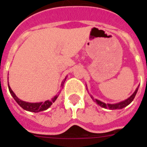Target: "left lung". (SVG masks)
Masks as SVG:
<instances>
[{"mask_svg":"<svg viewBox=\"0 0 147 147\" xmlns=\"http://www.w3.org/2000/svg\"><path fill=\"white\" fill-rule=\"evenodd\" d=\"M137 91H138V88L135 90V92H134V94H133L130 97H129L127 99H126V100H123V101H121V102L117 103V104H105V103L102 102V101H100V100H98V99H94V98H93L92 95H91V98L93 99V100H94V102H96L98 105H100V107H104V108H108V109L110 110L122 109V108L127 107V105H129L130 103L132 102L133 100L134 99L135 96H136V94H137Z\"/></svg>","mask_w":147,"mask_h":147,"instance_id":"obj_1","label":"left lung"}]
</instances>
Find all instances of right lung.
Masks as SVG:
<instances>
[{"instance_id": "1", "label": "right lung", "mask_w": 147, "mask_h": 147, "mask_svg": "<svg viewBox=\"0 0 147 147\" xmlns=\"http://www.w3.org/2000/svg\"><path fill=\"white\" fill-rule=\"evenodd\" d=\"M66 79V78H65V80ZM65 80L62 82V86H63V84L65 82ZM61 86V87H62ZM8 88H9V91H10V94L12 95V97L14 98V100L17 101V103L20 106V107L23 108V109L26 110V111H28L30 112H40V111H46L47 109H48L51 105H53V103L55 102V100L57 99L58 95H55L54 98H53L50 100H46L44 102H39V103H30V102H26V101H24V100H20L19 98L16 96V94L13 93L11 88H10V85H8Z\"/></svg>"}]
</instances>
